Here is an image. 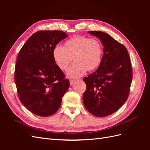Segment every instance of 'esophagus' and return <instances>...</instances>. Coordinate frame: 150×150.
<instances>
[{
    "mask_svg": "<svg viewBox=\"0 0 150 150\" xmlns=\"http://www.w3.org/2000/svg\"><path fill=\"white\" fill-rule=\"evenodd\" d=\"M75 81H76L75 79H70V85H71V86L73 85L74 83H75Z\"/></svg>",
    "mask_w": 150,
    "mask_h": 150,
    "instance_id": "obj_1",
    "label": "esophagus"
}]
</instances>
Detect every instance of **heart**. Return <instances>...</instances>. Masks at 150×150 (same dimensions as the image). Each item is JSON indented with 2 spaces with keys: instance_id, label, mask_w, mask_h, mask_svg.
<instances>
[{
  "instance_id": "1",
  "label": "heart",
  "mask_w": 150,
  "mask_h": 150,
  "mask_svg": "<svg viewBox=\"0 0 150 150\" xmlns=\"http://www.w3.org/2000/svg\"><path fill=\"white\" fill-rule=\"evenodd\" d=\"M103 55V46L100 40L83 35L75 36L67 40L63 47L56 46L52 51V57L58 67L65 71L71 62L67 74L78 78L86 71L92 72L100 66Z\"/></svg>"
}]
</instances>
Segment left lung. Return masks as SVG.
<instances>
[{
  "label": "left lung",
  "instance_id": "8db88e82",
  "mask_svg": "<svg viewBox=\"0 0 150 150\" xmlns=\"http://www.w3.org/2000/svg\"><path fill=\"white\" fill-rule=\"evenodd\" d=\"M100 39L104 54L100 66L83 81L86 89L84 105L91 114L106 116L123 105L128 98L133 71L128 50L109 34L101 31H88Z\"/></svg>",
  "mask_w": 150,
  "mask_h": 150
}]
</instances>
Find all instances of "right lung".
<instances>
[{"label":"right lung","mask_w":150,"mask_h":150,"mask_svg":"<svg viewBox=\"0 0 150 150\" xmlns=\"http://www.w3.org/2000/svg\"><path fill=\"white\" fill-rule=\"evenodd\" d=\"M67 37L60 30L38 31L27 40L17 56L14 79L19 99L38 116L54 114L69 87V79L52 57L54 48Z\"/></svg>","instance_id":"obj_1"}]
</instances>
